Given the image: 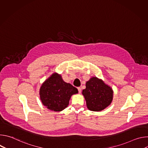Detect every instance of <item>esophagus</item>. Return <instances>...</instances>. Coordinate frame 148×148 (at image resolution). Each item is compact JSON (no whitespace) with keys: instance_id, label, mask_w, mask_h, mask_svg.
Masks as SVG:
<instances>
[{"instance_id":"1","label":"esophagus","mask_w":148,"mask_h":148,"mask_svg":"<svg viewBox=\"0 0 148 148\" xmlns=\"http://www.w3.org/2000/svg\"><path fill=\"white\" fill-rule=\"evenodd\" d=\"M77 89H78V92L80 94V93L81 92V88L80 87H78Z\"/></svg>"}]
</instances>
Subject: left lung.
Returning a JSON list of instances; mask_svg holds the SVG:
<instances>
[{
  "label": "left lung",
  "mask_w": 148,
  "mask_h": 148,
  "mask_svg": "<svg viewBox=\"0 0 148 148\" xmlns=\"http://www.w3.org/2000/svg\"><path fill=\"white\" fill-rule=\"evenodd\" d=\"M82 94L86 101L87 108L99 112L108 107L113 99L114 91L104 81L96 77H91L86 84Z\"/></svg>",
  "instance_id": "left-lung-1"
}]
</instances>
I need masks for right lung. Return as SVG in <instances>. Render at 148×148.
Segmentation results:
<instances>
[{
  "label": "right lung",
  "mask_w": 148,
  "mask_h": 148,
  "mask_svg": "<svg viewBox=\"0 0 148 148\" xmlns=\"http://www.w3.org/2000/svg\"><path fill=\"white\" fill-rule=\"evenodd\" d=\"M78 92L75 87L64 81L61 74L54 73L42 84L39 94L47 109L60 112L68 107L71 96Z\"/></svg>",
  "instance_id": "add662e5"
}]
</instances>
